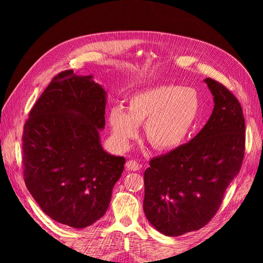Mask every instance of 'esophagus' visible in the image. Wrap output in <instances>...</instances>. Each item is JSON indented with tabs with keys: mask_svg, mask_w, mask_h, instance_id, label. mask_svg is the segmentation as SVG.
Wrapping results in <instances>:
<instances>
[{
	"mask_svg": "<svg viewBox=\"0 0 263 263\" xmlns=\"http://www.w3.org/2000/svg\"><path fill=\"white\" fill-rule=\"evenodd\" d=\"M126 168L127 170H130V171H138L140 169V164L135 160H129L126 162Z\"/></svg>",
	"mask_w": 263,
	"mask_h": 263,
	"instance_id": "1",
	"label": "esophagus"
}]
</instances>
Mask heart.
<instances>
[{"label":"heart","mask_w":263,"mask_h":263,"mask_svg":"<svg viewBox=\"0 0 263 263\" xmlns=\"http://www.w3.org/2000/svg\"><path fill=\"white\" fill-rule=\"evenodd\" d=\"M202 101L193 87L159 84L135 93L127 107L110 108L108 123L113 138L121 148L138 137L145 124L148 141L160 150H172L183 144L201 113Z\"/></svg>","instance_id":"1"}]
</instances>
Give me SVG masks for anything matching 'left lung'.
Returning <instances> with one entry per match:
<instances>
[{
	"label": "left lung",
	"mask_w": 263,
	"mask_h": 263,
	"mask_svg": "<svg viewBox=\"0 0 263 263\" xmlns=\"http://www.w3.org/2000/svg\"><path fill=\"white\" fill-rule=\"evenodd\" d=\"M204 82L214 97L208 123L187 144L151 159L144 174L145 215L165 236L208 224L241 168L246 126L240 103L217 81Z\"/></svg>",
	"instance_id": "1"
}]
</instances>
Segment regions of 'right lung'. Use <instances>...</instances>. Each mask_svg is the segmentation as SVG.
<instances>
[{"mask_svg": "<svg viewBox=\"0 0 263 263\" xmlns=\"http://www.w3.org/2000/svg\"><path fill=\"white\" fill-rule=\"evenodd\" d=\"M106 91L93 76H55L31 108L23 132L24 181L43 212L84 228L108 209L125 158L103 149Z\"/></svg>", "mask_w": 263, "mask_h": 263, "instance_id": "add662e5", "label": "right lung"}]
</instances>
